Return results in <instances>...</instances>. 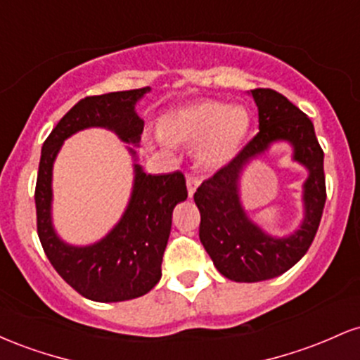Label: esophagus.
I'll list each match as a JSON object with an SVG mask.
<instances>
[{"mask_svg":"<svg viewBox=\"0 0 360 360\" xmlns=\"http://www.w3.org/2000/svg\"><path fill=\"white\" fill-rule=\"evenodd\" d=\"M186 184H188L189 196L193 198L194 191H196V188H198V186H200V179H198V177L194 176V174H188V177H186Z\"/></svg>","mask_w":360,"mask_h":360,"instance_id":"obj_1","label":"esophagus"}]
</instances>
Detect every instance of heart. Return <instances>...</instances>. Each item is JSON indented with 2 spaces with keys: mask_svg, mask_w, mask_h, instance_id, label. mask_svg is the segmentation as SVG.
Masks as SVG:
<instances>
[{
  "mask_svg": "<svg viewBox=\"0 0 360 360\" xmlns=\"http://www.w3.org/2000/svg\"><path fill=\"white\" fill-rule=\"evenodd\" d=\"M250 130V115L243 106L229 108L221 103H205L172 115L164 123L166 137L176 142L200 143L206 166L218 167L235 154ZM166 142V139H162Z\"/></svg>",
  "mask_w": 360,
  "mask_h": 360,
  "instance_id": "heart-1",
  "label": "heart"
}]
</instances>
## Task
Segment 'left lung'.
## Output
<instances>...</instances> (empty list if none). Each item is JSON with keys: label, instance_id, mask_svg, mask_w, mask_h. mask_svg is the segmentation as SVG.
<instances>
[{"label": "left lung", "instance_id": "1", "mask_svg": "<svg viewBox=\"0 0 360 360\" xmlns=\"http://www.w3.org/2000/svg\"><path fill=\"white\" fill-rule=\"evenodd\" d=\"M250 93L259 108L257 135L194 193V203L201 213L200 240L214 267L237 283L272 279L291 269L311 245L326 200L323 150L311 120L278 91L257 88ZM278 139L292 143L295 160L310 172L304 195V225L284 239L271 238L255 227L238 200L243 166Z\"/></svg>", "mask_w": 360, "mask_h": 360}]
</instances>
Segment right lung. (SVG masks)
Segmentation results:
<instances>
[{
	"mask_svg": "<svg viewBox=\"0 0 360 360\" xmlns=\"http://www.w3.org/2000/svg\"><path fill=\"white\" fill-rule=\"evenodd\" d=\"M148 88L117 91L77 101L45 139L35 186L37 233L53 269L84 298L101 303L139 298L159 283L171 233L172 210L188 198L181 171L146 174L135 164V183L122 220L103 240L88 247L68 245L52 229V166L65 139L89 127L113 130L123 142L137 143L143 120L135 103ZM135 155L134 148H130Z\"/></svg>",
	"mask_w": 360,
	"mask_h": 360,
	"instance_id": "right-lung-1",
	"label": "right lung"
}]
</instances>
